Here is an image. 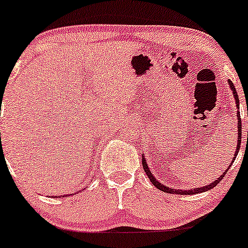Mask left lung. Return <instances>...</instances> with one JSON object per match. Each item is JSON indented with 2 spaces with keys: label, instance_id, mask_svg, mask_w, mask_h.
<instances>
[{
  "label": "left lung",
  "instance_id": "1",
  "mask_svg": "<svg viewBox=\"0 0 248 248\" xmlns=\"http://www.w3.org/2000/svg\"><path fill=\"white\" fill-rule=\"evenodd\" d=\"M228 85H230L232 92H233V97L234 99H235V104H236V108H238V111H236V117H238V144H236V148H235V151H234V157L232 158V162L230 163V166H228L227 169L225 170V171L222 172V175L219 178H217L215 181H213L212 183H209V185L207 186H203V187H199V188H194V189H176V188H171V187H167V186L162 185L161 182H159L157 178L154 176L153 172H151L150 168L148 166V162H146L145 159V156L142 155V164H143V169H144L146 176L149 177V180L151 181V183H153L154 186L157 189H159V190L164 191V193H168V194H178V195H193V194H200V193H203V191H207V190H210L212 188H214L215 186L217 185V183H220V181L222 180L223 177H225L226 172L228 171V169H230L232 163L234 162V159H235L236 155H238L239 150H240V145H241V119H240V111H239V97H238V93H236V90L235 87H234L233 82L231 80H228Z\"/></svg>",
  "mask_w": 248,
  "mask_h": 248
}]
</instances>
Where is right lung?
Wrapping results in <instances>:
<instances>
[{
    "label": "right lung",
    "mask_w": 248,
    "mask_h": 248,
    "mask_svg": "<svg viewBox=\"0 0 248 248\" xmlns=\"http://www.w3.org/2000/svg\"><path fill=\"white\" fill-rule=\"evenodd\" d=\"M66 195H61V196H53V198H65Z\"/></svg>",
    "instance_id": "add662e5"
}]
</instances>
